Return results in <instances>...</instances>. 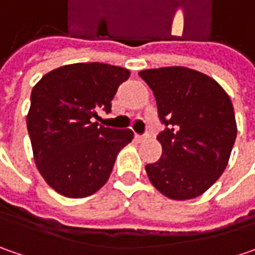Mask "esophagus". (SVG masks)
<instances>
[{
    "mask_svg": "<svg viewBox=\"0 0 255 255\" xmlns=\"http://www.w3.org/2000/svg\"><path fill=\"white\" fill-rule=\"evenodd\" d=\"M146 137H147L146 134H136V136H134V139H136L137 142H143V140H144Z\"/></svg>",
    "mask_w": 255,
    "mask_h": 255,
    "instance_id": "34e87169",
    "label": "esophagus"
}]
</instances>
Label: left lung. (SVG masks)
I'll return each mask as SVG.
<instances>
[{
  "label": "left lung",
  "mask_w": 255,
  "mask_h": 255,
  "mask_svg": "<svg viewBox=\"0 0 255 255\" xmlns=\"http://www.w3.org/2000/svg\"><path fill=\"white\" fill-rule=\"evenodd\" d=\"M153 91L162 157L146 164L152 184L173 200L199 197L223 174L237 136L229 95L213 78L183 66L139 72Z\"/></svg>",
  "instance_id": "left-lung-1"
}]
</instances>
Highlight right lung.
Here are the masks:
<instances>
[{"label": "right lung", "mask_w": 255, "mask_h": 255, "mask_svg": "<svg viewBox=\"0 0 255 255\" xmlns=\"http://www.w3.org/2000/svg\"><path fill=\"white\" fill-rule=\"evenodd\" d=\"M129 75L115 65L72 64L48 72L34 86L26 126L35 164L59 194L79 199L99 190L118 153L132 142L130 129L92 123L99 109L111 112L113 96Z\"/></svg>", "instance_id": "add662e5"}]
</instances>
